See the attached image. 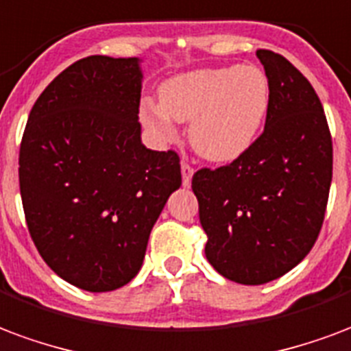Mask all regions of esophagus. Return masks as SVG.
<instances>
[{"label":"esophagus","instance_id":"34e87169","mask_svg":"<svg viewBox=\"0 0 351 351\" xmlns=\"http://www.w3.org/2000/svg\"><path fill=\"white\" fill-rule=\"evenodd\" d=\"M182 184L188 188L189 184H191V176H193V173H195V169L191 167L188 162H182Z\"/></svg>","mask_w":351,"mask_h":351}]
</instances>
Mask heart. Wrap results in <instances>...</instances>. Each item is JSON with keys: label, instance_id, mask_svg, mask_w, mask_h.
<instances>
[{"label": "heart", "instance_id": "b5f03b06", "mask_svg": "<svg viewBox=\"0 0 351 351\" xmlns=\"http://www.w3.org/2000/svg\"><path fill=\"white\" fill-rule=\"evenodd\" d=\"M271 102L261 66H219L180 74L162 85L160 106L143 104V124L156 136H175L173 121L189 123V145L204 160L232 162L251 149Z\"/></svg>", "mask_w": 351, "mask_h": 351}]
</instances>
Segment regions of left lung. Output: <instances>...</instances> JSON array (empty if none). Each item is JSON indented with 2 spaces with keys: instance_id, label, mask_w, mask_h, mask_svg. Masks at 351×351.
<instances>
[{
  "instance_id": "8db88e82",
  "label": "left lung",
  "mask_w": 351,
  "mask_h": 351,
  "mask_svg": "<svg viewBox=\"0 0 351 351\" xmlns=\"http://www.w3.org/2000/svg\"><path fill=\"white\" fill-rule=\"evenodd\" d=\"M256 57L271 87L264 132L234 162L199 169L191 180L206 258L240 285L279 279L308 255L333 176V143L313 85L279 53Z\"/></svg>"
}]
</instances>
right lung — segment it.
Masks as SVG:
<instances>
[{
    "mask_svg": "<svg viewBox=\"0 0 351 351\" xmlns=\"http://www.w3.org/2000/svg\"><path fill=\"white\" fill-rule=\"evenodd\" d=\"M137 57L90 56L43 90L20 145L29 234L61 279L89 292L141 269L150 230L180 188V158L141 143Z\"/></svg>",
    "mask_w": 351,
    "mask_h": 351,
    "instance_id": "right-lung-1",
    "label": "right lung"
}]
</instances>
